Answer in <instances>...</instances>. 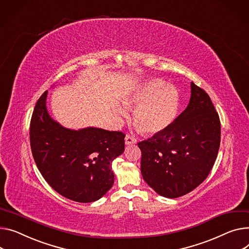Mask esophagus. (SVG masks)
Segmentation results:
<instances>
[{"label": "esophagus", "mask_w": 249, "mask_h": 249, "mask_svg": "<svg viewBox=\"0 0 249 249\" xmlns=\"http://www.w3.org/2000/svg\"><path fill=\"white\" fill-rule=\"evenodd\" d=\"M135 143H136L135 138H133L131 135H126V137H125V144L126 145H132V144H135Z\"/></svg>", "instance_id": "esophagus-1"}]
</instances>
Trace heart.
Masks as SVG:
<instances>
[{
  "mask_svg": "<svg viewBox=\"0 0 249 249\" xmlns=\"http://www.w3.org/2000/svg\"><path fill=\"white\" fill-rule=\"evenodd\" d=\"M127 107L135 108L133 119L137 127L147 134H156L166 130L175 120L180 96L175 86L160 80H149L123 99ZM119 117L126 118L128 111L116 106Z\"/></svg>",
  "mask_w": 249,
  "mask_h": 249,
  "instance_id": "b5f03b06",
  "label": "heart"
}]
</instances>
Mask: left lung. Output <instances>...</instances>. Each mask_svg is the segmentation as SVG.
I'll return each mask as SVG.
<instances>
[{
    "label": "left lung",
    "mask_w": 249,
    "mask_h": 249,
    "mask_svg": "<svg viewBox=\"0 0 249 249\" xmlns=\"http://www.w3.org/2000/svg\"><path fill=\"white\" fill-rule=\"evenodd\" d=\"M219 145V116L208 94L191 82L186 109L166 130L138 143L143 179L161 196L185 195L206 179Z\"/></svg>",
    "instance_id": "8db88e82"
}]
</instances>
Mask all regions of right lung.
Listing matches in <instances>:
<instances>
[{"label": "right lung", "instance_id": "add662e5", "mask_svg": "<svg viewBox=\"0 0 249 249\" xmlns=\"http://www.w3.org/2000/svg\"><path fill=\"white\" fill-rule=\"evenodd\" d=\"M46 91L36 103L30 124L32 154L44 179L73 201L100 199L114 183L113 160L124 152V133L87 127H63L49 115Z\"/></svg>", "mask_w": 249, "mask_h": 249}]
</instances>
